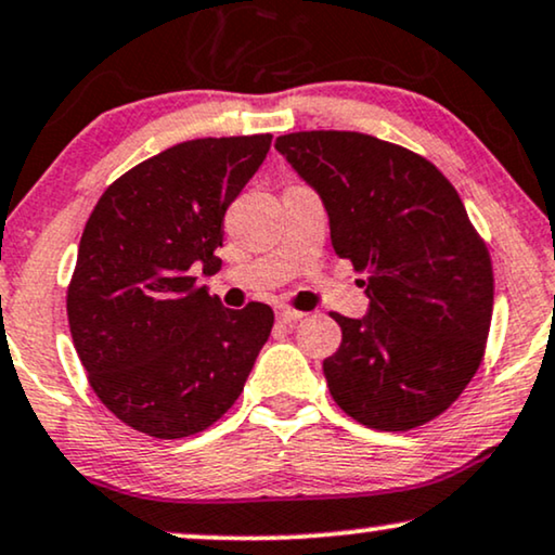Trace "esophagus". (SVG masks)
<instances>
[{
  "instance_id": "obj_1",
  "label": "esophagus",
  "mask_w": 555,
  "mask_h": 555,
  "mask_svg": "<svg viewBox=\"0 0 555 555\" xmlns=\"http://www.w3.org/2000/svg\"><path fill=\"white\" fill-rule=\"evenodd\" d=\"M276 317H279V322L294 324V322H299L301 317H305V312H297V309H292V307H279Z\"/></svg>"
}]
</instances>
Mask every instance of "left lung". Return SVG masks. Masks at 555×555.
<instances>
[{
	"mask_svg": "<svg viewBox=\"0 0 555 555\" xmlns=\"http://www.w3.org/2000/svg\"><path fill=\"white\" fill-rule=\"evenodd\" d=\"M279 154L327 210L332 248L363 282L367 314L324 360L330 393L378 431L444 413L475 378L492 320V263L452 182L431 162L358 131H297Z\"/></svg>",
	"mask_w": 555,
	"mask_h": 555,
	"instance_id": "obj_1",
	"label": "left lung"
}]
</instances>
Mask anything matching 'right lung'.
Masks as SVG:
<instances>
[{
	"instance_id": "1",
	"label": "right lung",
	"mask_w": 555,
	"mask_h": 555,
	"mask_svg": "<svg viewBox=\"0 0 555 555\" xmlns=\"http://www.w3.org/2000/svg\"><path fill=\"white\" fill-rule=\"evenodd\" d=\"M271 134L192 139L121 175L80 235L68 286L73 345L101 403L137 431L182 439L241 396L273 327L269 305L228 309L195 271H220L228 205Z\"/></svg>"
}]
</instances>
